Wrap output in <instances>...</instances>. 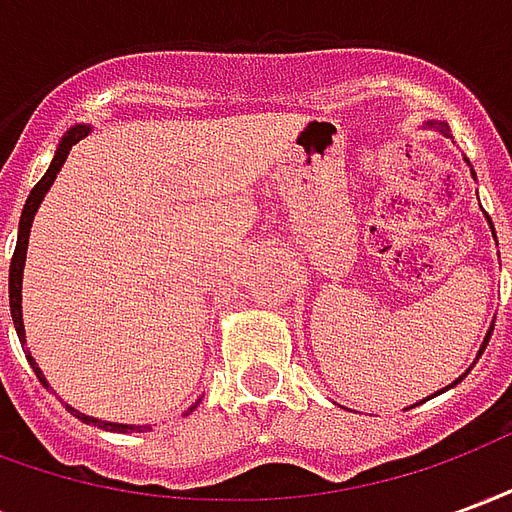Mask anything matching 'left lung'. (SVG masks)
<instances>
[{
    "instance_id": "1",
    "label": "left lung",
    "mask_w": 512,
    "mask_h": 512,
    "mask_svg": "<svg viewBox=\"0 0 512 512\" xmlns=\"http://www.w3.org/2000/svg\"><path fill=\"white\" fill-rule=\"evenodd\" d=\"M428 126L436 128V131H441V134H444V136H447V131H450V126H447V123H439V120H428ZM472 175H474V169H472ZM485 219H488V213H485ZM488 224H491V219H488ZM491 233H494V224H491ZM494 238H496V233H494ZM491 332H494V326H491V329H488V334H485V340H483V345H480V354H477V359L483 356L485 345H488V340H491ZM463 378H466V373H463V376L458 378V381H452L450 386L461 384ZM450 386H444V389H450ZM444 389H441V392H444Z\"/></svg>"
}]
</instances>
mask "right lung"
I'll return each mask as SVG.
<instances>
[{"label":"right lung","instance_id":"obj_1","mask_svg":"<svg viewBox=\"0 0 512 512\" xmlns=\"http://www.w3.org/2000/svg\"><path fill=\"white\" fill-rule=\"evenodd\" d=\"M87 134H90V126H73L68 134L62 136L60 147H57V153H54V158H51L46 175L38 180V186H35V189L29 191L27 205H24V211H21L16 252H13V260H10V315H13V326H16V334L21 343H27V337H24V318H21V279H24V260H27V244H29V230H32V219H35V213H38L40 202H43V197H46V191L51 189V183H54V178H57V172H60L62 164H65V158H68V153H71V147ZM27 359H29V365H32V370H35V376H38L40 384L49 389V381L43 378V370H40L38 362L29 356V351H27ZM197 406H200V400H197V403H194L189 411H194ZM65 408L71 411L73 417H79L82 422H87V425H98V428L115 430V433H128V430H136V433H139V430H150V425H120V422H101V419L87 417V414H82V411H76V408H71V406H65ZM189 411H186V414H189Z\"/></svg>","mask_w":512,"mask_h":512}]
</instances>
